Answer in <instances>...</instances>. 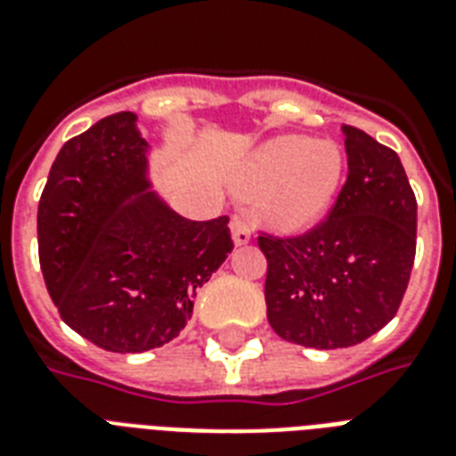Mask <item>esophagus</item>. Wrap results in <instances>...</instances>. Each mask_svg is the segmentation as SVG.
<instances>
[{
	"label": "esophagus",
	"mask_w": 456,
	"mask_h": 456,
	"mask_svg": "<svg viewBox=\"0 0 456 456\" xmlns=\"http://www.w3.org/2000/svg\"><path fill=\"white\" fill-rule=\"evenodd\" d=\"M231 228L232 242H235V245H248L249 238H252V228H249V221L248 216H245V211H238V214L232 216Z\"/></svg>",
	"instance_id": "esophagus-1"
}]
</instances>
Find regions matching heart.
Masks as SVG:
<instances>
[{
	"label": "heart",
	"mask_w": 456,
	"mask_h": 456,
	"mask_svg": "<svg viewBox=\"0 0 456 456\" xmlns=\"http://www.w3.org/2000/svg\"><path fill=\"white\" fill-rule=\"evenodd\" d=\"M344 177V153L337 143L307 136H279L249 159L238 177L245 194L272 191L266 211L283 232L305 231L327 214Z\"/></svg>",
	"instance_id": "1"
}]
</instances>
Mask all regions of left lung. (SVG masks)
I'll return each mask as SVG.
<instances>
[{"label":"left lung","mask_w":456,"mask_h":456,"mask_svg":"<svg viewBox=\"0 0 456 456\" xmlns=\"http://www.w3.org/2000/svg\"><path fill=\"white\" fill-rule=\"evenodd\" d=\"M348 177L334 207L303 235L259 232L266 317L290 344L348 348L402 305L416 256V197L395 151L344 126Z\"/></svg>","instance_id":"8db88e82"}]
</instances>
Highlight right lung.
Segmentation results:
<instances>
[{
	"instance_id": "add662e5",
	"label": "right lung",
	"mask_w": 456,
	"mask_h": 456,
	"mask_svg": "<svg viewBox=\"0 0 456 456\" xmlns=\"http://www.w3.org/2000/svg\"><path fill=\"white\" fill-rule=\"evenodd\" d=\"M149 143L118 112L61 146L37 204V252L71 330L112 354L173 341L231 255L228 216L190 221L146 177Z\"/></svg>"
}]
</instances>
